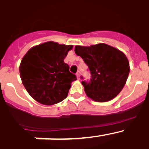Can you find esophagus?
<instances>
[{
    "mask_svg": "<svg viewBox=\"0 0 149 149\" xmlns=\"http://www.w3.org/2000/svg\"><path fill=\"white\" fill-rule=\"evenodd\" d=\"M76 75H77V79H80V77H81V72L78 71V72H77V74H76Z\"/></svg>",
    "mask_w": 149,
    "mask_h": 149,
    "instance_id": "34e87169",
    "label": "esophagus"
}]
</instances>
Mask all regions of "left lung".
Instances as JSON below:
<instances>
[{
  "mask_svg": "<svg viewBox=\"0 0 149 149\" xmlns=\"http://www.w3.org/2000/svg\"><path fill=\"white\" fill-rule=\"evenodd\" d=\"M74 52L90 71V81L81 82L86 95L97 102H106L116 97L125 85L130 72L125 54L104 43L76 45Z\"/></svg>",
  "mask_w": 149,
  "mask_h": 149,
  "instance_id": "left-lung-1",
  "label": "left lung"
}]
</instances>
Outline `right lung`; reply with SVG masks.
Returning <instances> with one entry per match:
<instances>
[{
	"instance_id": "add662e5",
	"label": "right lung",
	"mask_w": 149,
	"mask_h": 149,
	"mask_svg": "<svg viewBox=\"0 0 149 149\" xmlns=\"http://www.w3.org/2000/svg\"><path fill=\"white\" fill-rule=\"evenodd\" d=\"M73 45L47 42L33 46L22 58L19 72L22 84L33 99L53 105L65 99L75 74L64 59Z\"/></svg>"
}]
</instances>
